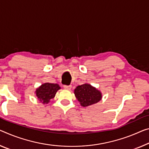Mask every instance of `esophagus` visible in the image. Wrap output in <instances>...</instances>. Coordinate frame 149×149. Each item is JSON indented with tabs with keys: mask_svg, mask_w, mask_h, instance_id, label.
<instances>
[{
	"mask_svg": "<svg viewBox=\"0 0 149 149\" xmlns=\"http://www.w3.org/2000/svg\"><path fill=\"white\" fill-rule=\"evenodd\" d=\"M63 87L65 89H67V90H70V89H71L72 86L71 85H64Z\"/></svg>",
	"mask_w": 149,
	"mask_h": 149,
	"instance_id": "1",
	"label": "esophagus"
}]
</instances>
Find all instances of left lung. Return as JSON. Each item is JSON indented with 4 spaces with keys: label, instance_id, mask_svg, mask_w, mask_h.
Listing matches in <instances>:
<instances>
[{
    "label": "left lung",
    "instance_id": "obj_1",
    "mask_svg": "<svg viewBox=\"0 0 149 149\" xmlns=\"http://www.w3.org/2000/svg\"><path fill=\"white\" fill-rule=\"evenodd\" d=\"M74 93L78 101L84 107L97 103L102 98V93L100 91L86 83L77 86Z\"/></svg>",
    "mask_w": 149,
    "mask_h": 149
}]
</instances>
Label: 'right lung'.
I'll return each mask as SVG.
<instances>
[{
    "label": "right lung",
    "mask_w": 149,
    "mask_h": 149,
    "mask_svg": "<svg viewBox=\"0 0 149 149\" xmlns=\"http://www.w3.org/2000/svg\"><path fill=\"white\" fill-rule=\"evenodd\" d=\"M60 88L58 84L46 82L36 88V96L42 103L47 104L50 102V100L55 97L56 92Z\"/></svg>",
    "instance_id": "1"
}]
</instances>
